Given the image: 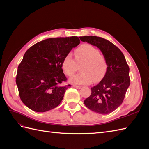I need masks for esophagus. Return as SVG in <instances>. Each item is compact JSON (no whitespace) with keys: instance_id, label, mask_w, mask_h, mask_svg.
Wrapping results in <instances>:
<instances>
[{"instance_id":"esophagus-1","label":"esophagus","mask_w":149,"mask_h":149,"mask_svg":"<svg viewBox=\"0 0 149 149\" xmlns=\"http://www.w3.org/2000/svg\"><path fill=\"white\" fill-rule=\"evenodd\" d=\"M73 87H74V88H77V89H81V86H76V85H73Z\"/></svg>"}]
</instances>
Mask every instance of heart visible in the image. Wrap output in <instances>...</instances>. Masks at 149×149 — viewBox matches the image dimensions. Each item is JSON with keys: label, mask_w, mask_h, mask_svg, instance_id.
Masks as SVG:
<instances>
[{"label": "heart", "mask_w": 149, "mask_h": 149, "mask_svg": "<svg viewBox=\"0 0 149 149\" xmlns=\"http://www.w3.org/2000/svg\"><path fill=\"white\" fill-rule=\"evenodd\" d=\"M81 73L70 79L74 84H89L100 81L105 75L107 63L105 58L100 54V51L90 44H84L75 51V60L71 53H68L61 62V68L68 76L73 75L81 65Z\"/></svg>", "instance_id": "b5f03b06"}]
</instances>
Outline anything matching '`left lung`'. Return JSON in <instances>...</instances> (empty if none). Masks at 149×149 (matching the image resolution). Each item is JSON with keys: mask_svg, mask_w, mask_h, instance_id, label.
<instances>
[{"mask_svg": "<svg viewBox=\"0 0 149 149\" xmlns=\"http://www.w3.org/2000/svg\"><path fill=\"white\" fill-rule=\"evenodd\" d=\"M79 38L100 49L107 63L104 76L91 88V95L84 103L90 110L98 114H109L123 102L130 85L129 67L123 53L111 42L96 36H84Z\"/></svg>", "mask_w": 149, "mask_h": 149, "instance_id": "1", "label": "left lung"}]
</instances>
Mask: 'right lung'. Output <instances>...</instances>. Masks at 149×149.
<instances>
[{
    "instance_id": "obj_1",
    "label": "right lung",
    "mask_w": 149,
    "mask_h": 149,
    "mask_svg": "<svg viewBox=\"0 0 149 149\" xmlns=\"http://www.w3.org/2000/svg\"><path fill=\"white\" fill-rule=\"evenodd\" d=\"M78 37L50 38L35 43L18 66L16 84L20 100L32 111L43 112L60 104L70 84L61 68L63 58L78 46Z\"/></svg>"
}]
</instances>
